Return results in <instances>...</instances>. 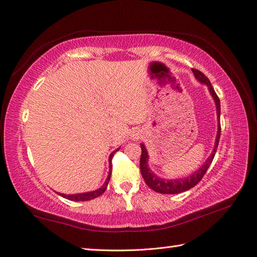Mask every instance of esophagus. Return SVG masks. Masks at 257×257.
<instances>
[{
  "label": "esophagus",
  "instance_id": "obj_1",
  "mask_svg": "<svg viewBox=\"0 0 257 257\" xmlns=\"http://www.w3.org/2000/svg\"><path fill=\"white\" fill-rule=\"evenodd\" d=\"M133 137H134V138H136V139H138V138H139V133H135Z\"/></svg>",
  "mask_w": 257,
  "mask_h": 257
}]
</instances>
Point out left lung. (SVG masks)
I'll list each match as a JSON object with an SVG mask.
<instances>
[{
	"label": "left lung",
	"mask_w": 257,
	"mask_h": 257,
	"mask_svg": "<svg viewBox=\"0 0 257 257\" xmlns=\"http://www.w3.org/2000/svg\"><path fill=\"white\" fill-rule=\"evenodd\" d=\"M192 72L195 76V78L203 82L205 84L208 85V89L211 93L212 97L214 98V102L216 105V112H217V118H219V128H217V135H216V141H215V145L213 148V151L211 153V155L208 158V160L206 161L205 164L201 166L197 172L194 173L193 175H191L190 177H186L183 179H176V180H166V179H163L158 177L157 175H154L152 173V170H150V168L148 167V152L146 150L145 145H141L142 148V155H141V172L142 175L145 179L146 184L151 188L153 191L158 192V193H162V194H178L181 192H185L190 190L193 186H195L201 179H203L204 175L206 174L207 169L209 168V166L211 165V163L214 159V155L217 149V145H219V141H220V136H221V123H220V113H221V105H220V98L219 96L216 95V93L212 87L211 82L205 76V74L201 73L200 71L196 68H192Z\"/></svg>",
	"instance_id": "8db88e82"
}]
</instances>
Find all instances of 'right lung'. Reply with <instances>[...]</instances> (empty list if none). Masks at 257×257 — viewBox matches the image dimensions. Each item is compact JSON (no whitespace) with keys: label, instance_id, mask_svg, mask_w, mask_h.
Wrapping results in <instances>:
<instances>
[{"label":"right lung","instance_id":"obj_1","mask_svg":"<svg viewBox=\"0 0 257 257\" xmlns=\"http://www.w3.org/2000/svg\"><path fill=\"white\" fill-rule=\"evenodd\" d=\"M120 149V148H119ZM119 149H115L111 154H110V157H109V174H108V177H107V179H106V181H105V183L103 184V186L102 188H99L98 190H96V191H93V192H88V193H81V194H74V195H65V194H59V195H61L62 197H64V198H66V199H69V200H75V201H85V200H91V199H94V198H96V197H98V196H100L102 195V194L106 191V189H107V185H108V182H109V180H110V176H111V161H112V157H113V154L116 152V151H119Z\"/></svg>","mask_w":257,"mask_h":257}]
</instances>
